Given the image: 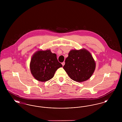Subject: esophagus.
<instances>
[{"label": "esophagus", "mask_w": 122, "mask_h": 122, "mask_svg": "<svg viewBox=\"0 0 122 122\" xmlns=\"http://www.w3.org/2000/svg\"><path fill=\"white\" fill-rule=\"evenodd\" d=\"M62 65L64 66V65L65 64V62H63V63H62Z\"/></svg>", "instance_id": "obj_1"}]
</instances>
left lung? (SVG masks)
Masks as SVG:
<instances>
[{
  "instance_id": "left-lung-1",
  "label": "left lung",
  "mask_w": 122,
  "mask_h": 122,
  "mask_svg": "<svg viewBox=\"0 0 122 122\" xmlns=\"http://www.w3.org/2000/svg\"><path fill=\"white\" fill-rule=\"evenodd\" d=\"M65 63L64 70L72 80L78 82L89 79L96 68L92 56L86 49L70 51Z\"/></svg>"
}]
</instances>
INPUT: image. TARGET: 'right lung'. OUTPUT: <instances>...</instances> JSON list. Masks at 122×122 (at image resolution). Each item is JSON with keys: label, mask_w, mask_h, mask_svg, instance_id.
Masks as SVG:
<instances>
[{"label": "right lung", "mask_w": 122, "mask_h": 122, "mask_svg": "<svg viewBox=\"0 0 122 122\" xmlns=\"http://www.w3.org/2000/svg\"><path fill=\"white\" fill-rule=\"evenodd\" d=\"M30 66L33 77L41 82L51 79L56 71L63 66L58 62L56 54L49 50L36 52L31 58Z\"/></svg>", "instance_id": "add662e5"}]
</instances>
